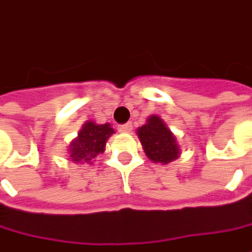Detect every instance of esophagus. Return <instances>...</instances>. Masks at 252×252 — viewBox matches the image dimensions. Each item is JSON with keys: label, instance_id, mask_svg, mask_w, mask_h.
Listing matches in <instances>:
<instances>
[{"label": "esophagus", "instance_id": "obj_1", "mask_svg": "<svg viewBox=\"0 0 252 252\" xmlns=\"http://www.w3.org/2000/svg\"><path fill=\"white\" fill-rule=\"evenodd\" d=\"M132 129V126L131 124H123V126H118V131L120 132H129Z\"/></svg>", "mask_w": 252, "mask_h": 252}]
</instances>
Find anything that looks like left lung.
Returning a JSON list of instances; mask_svg holds the SVG:
<instances>
[{
    "label": "left lung",
    "instance_id": "1",
    "mask_svg": "<svg viewBox=\"0 0 252 252\" xmlns=\"http://www.w3.org/2000/svg\"><path fill=\"white\" fill-rule=\"evenodd\" d=\"M145 156L154 162L168 164L180 156V148L170 129L164 121L153 115L148 123L137 131Z\"/></svg>",
    "mask_w": 252,
    "mask_h": 252
}]
</instances>
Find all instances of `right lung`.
<instances>
[{
	"label": "right lung",
	"mask_w": 252,
	"mask_h": 252,
	"mask_svg": "<svg viewBox=\"0 0 252 252\" xmlns=\"http://www.w3.org/2000/svg\"><path fill=\"white\" fill-rule=\"evenodd\" d=\"M114 132L110 124H95L93 121L85 123L78 134V138L69 145V158L71 161H85L90 162L95 156L104 153L105 142Z\"/></svg>",
	"instance_id": "right-lung-1"
}]
</instances>
